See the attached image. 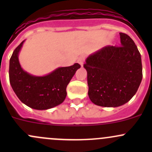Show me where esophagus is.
<instances>
[{"mask_svg":"<svg viewBox=\"0 0 152 152\" xmlns=\"http://www.w3.org/2000/svg\"><path fill=\"white\" fill-rule=\"evenodd\" d=\"M85 56L82 55V56H79V59H78V60H77V62H79V64H80L81 66H83L84 62H85Z\"/></svg>","mask_w":152,"mask_h":152,"instance_id":"esophagus-1","label":"esophagus"}]
</instances>
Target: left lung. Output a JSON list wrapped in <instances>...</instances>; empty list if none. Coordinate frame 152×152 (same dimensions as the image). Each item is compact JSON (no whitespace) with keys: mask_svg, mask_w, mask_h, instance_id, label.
I'll return each instance as SVG.
<instances>
[{"mask_svg":"<svg viewBox=\"0 0 152 152\" xmlns=\"http://www.w3.org/2000/svg\"><path fill=\"white\" fill-rule=\"evenodd\" d=\"M120 46L107 45L92 53L84 67L88 96L95 104L117 107L134 96L142 78L141 56L129 36L120 33Z\"/></svg>","mask_w":152,"mask_h":152,"instance_id":"left-lung-1","label":"left lung"}]
</instances>
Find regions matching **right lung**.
Returning a JSON list of instances; mask_svg holds the SVG:
<instances>
[{"label":"right lung","instance_id":"add662e5","mask_svg":"<svg viewBox=\"0 0 152 152\" xmlns=\"http://www.w3.org/2000/svg\"><path fill=\"white\" fill-rule=\"evenodd\" d=\"M24 41L15 49L10 60V82L14 92L23 103L34 110L60 104L66 98L67 85L81 65L75 63L59 67L46 76H32L23 70L18 59Z\"/></svg>","mask_w":152,"mask_h":152}]
</instances>
